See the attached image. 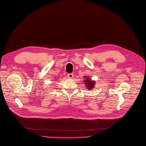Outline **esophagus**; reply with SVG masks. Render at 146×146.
<instances>
[{
	"instance_id": "esophagus-1",
	"label": "esophagus",
	"mask_w": 146,
	"mask_h": 146,
	"mask_svg": "<svg viewBox=\"0 0 146 146\" xmlns=\"http://www.w3.org/2000/svg\"><path fill=\"white\" fill-rule=\"evenodd\" d=\"M67 76H68V78H70V79H71V78H72L74 77V75L72 74H68L67 75Z\"/></svg>"
}]
</instances>
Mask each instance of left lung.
Wrapping results in <instances>:
<instances>
[{"label": "left lung", "instance_id": "8db88e82", "mask_svg": "<svg viewBox=\"0 0 146 146\" xmlns=\"http://www.w3.org/2000/svg\"><path fill=\"white\" fill-rule=\"evenodd\" d=\"M84 84L86 86L88 90H92L93 88H94L95 86V81L91 80V78L87 77V78H84Z\"/></svg>", "mask_w": 146, "mask_h": 146}]
</instances>
